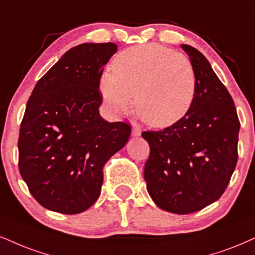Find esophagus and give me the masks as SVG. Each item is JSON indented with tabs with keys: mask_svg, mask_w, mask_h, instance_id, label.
I'll list each match as a JSON object with an SVG mask.
<instances>
[{
	"mask_svg": "<svg viewBox=\"0 0 255 255\" xmlns=\"http://www.w3.org/2000/svg\"><path fill=\"white\" fill-rule=\"evenodd\" d=\"M132 136L133 137H138V136H140V133H142V131H140V128H138L137 127H133L132 128Z\"/></svg>",
	"mask_w": 255,
	"mask_h": 255,
	"instance_id": "esophagus-1",
	"label": "esophagus"
}]
</instances>
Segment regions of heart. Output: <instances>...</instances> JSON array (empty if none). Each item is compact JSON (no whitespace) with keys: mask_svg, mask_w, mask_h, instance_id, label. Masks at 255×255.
<instances>
[{"mask_svg":"<svg viewBox=\"0 0 255 255\" xmlns=\"http://www.w3.org/2000/svg\"><path fill=\"white\" fill-rule=\"evenodd\" d=\"M196 72L187 55L146 43L124 49L104 74L102 93L112 115L132 108L144 123L166 128L183 118L196 93Z\"/></svg>","mask_w":255,"mask_h":255,"instance_id":"b5f03b06","label":"heart"}]
</instances>
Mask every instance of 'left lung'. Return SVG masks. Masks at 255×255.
Wrapping results in <instances>:
<instances>
[{
  "mask_svg": "<svg viewBox=\"0 0 255 255\" xmlns=\"http://www.w3.org/2000/svg\"><path fill=\"white\" fill-rule=\"evenodd\" d=\"M182 48L196 72L194 102L171 127L142 133L150 146L147 193L174 214L197 212L221 197L238 162L240 130L233 98L206 56L191 46Z\"/></svg>",
  "mask_w": 255,
  "mask_h": 255,
  "instance_id": "8db88e82",
  "label": "left lung"
}]
</instances>
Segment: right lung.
<instances>
[{"instance_id":"right-lung-1","label":"right lung","mask_w":255,"mask_h":255,"mask_svg":"<svg viewBox=\"0 0 255 255\" xmlns=\"http://www.w3.org/2000/svg\"><path fill=\"white\" fill-rule=\"evenodd\" d=\"M117 45L81 43L43 75L28 99L18 134V169L45 208L79 214L98 200L103 168L127 144L128 123L100 117V78Z\"/></svg>"}]
</instances>
